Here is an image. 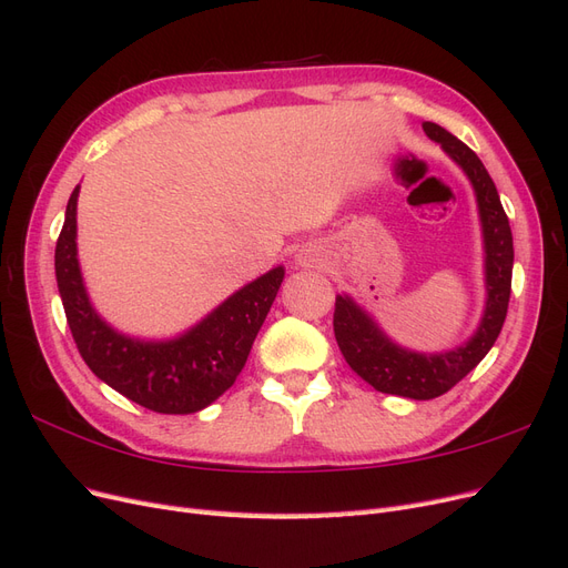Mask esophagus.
<instances>
[{"label":"esophagus","instance_id":"esophagus-1","mask_svg":"<svg viewBox=\"0 0 568 568\" xmlns=\"http://www.w3.org/2000/svg\"><path fill=\"white\" fill-rule=\"evenodd\" d=\"M320 261H322V257H320V253L315 248H303L298 253V265L301 267H317Z\"/></svg>","mask_w":568,"mask_h":568}]
</instances>
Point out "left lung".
Listing matches in <instances>:
<instances>
[{
    "mask_svg": "<svg viewBox=\"0 0 568 568\" xmlns=\"http://www.w3.org/2000/svg\"><path fill=\"white\" fill-rule=\"evenodd\" d=\"M422 128L426 136L438 142L443 151L467 173L476 194L480 230H484L488 291L486 311L478 329L455 351L426 355L393 343L351 296H338L334 311V336L351 369L376 390L403 395V398L412 400H432L448 393L488 355L507 317L514 265L509 220L486 165L445 128L436 123H424Z\"/></svg>",
    "mask_w": 568,
    "mask_h": 568,
    "instance_id": "1",
    "label": "left lung"
}]
</instances>
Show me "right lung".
<instances>
[{
    "label": "right lung",
    "mask_w": 568,
    "mask_h": 568,
    "mask_svg": "<svg viewBox=\"0 0 568 568\" xmlns=\"http://www.w3.org/2000/svg\"><path fill=\"white\" fill-rule=\"evenodd\" d=\"M78 194L65 205L57 242V284L75 346L101 382L161 415H192L217 400L244 369L253 341L284 280V267L239 288L192 329L170 341H140L97 315L78 263Z\"/></svg>",
    "instance_id": "right-lung-1"
}]
</instances>
